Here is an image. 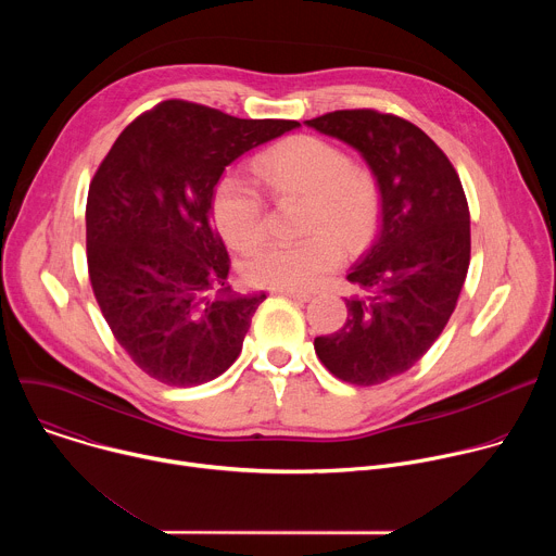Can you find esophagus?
Returning <instances> with one entry per match:
<instances>
[{
    "instance_id": "esophagus-1",
    "label": "esophagus",
    "mask_w": 556,
    "mask_h": 556,
    "mask_svg": "<svg viewBox=\"0 0 556 556\" xmlns=\"http://www.w3.org/2000/svg\"><path fill=\"white\" fill-rule=\"evenodd\" d=\"M273 294H281V296H288L292 301H299V303H307L312 299L309 292H301V290H288V288H273Z\"/></svg>"
}]
</instances>
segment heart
<instances>
[{
	"label": "heart",
	"mask_w": 556,
	"mask_h": 556,
	"mask_svg": "<svg viewBox=\"0 0 556 556\" xmlns=\"http://www.w3.org/2000/svg\"><path fill=\"white\" fill-rule=\"evenodd\" d=\"M257 176L275 191L307 193L305 226L314 230L301 240L260 244L247 255L242 273L255 286L312 290L343 262L339 235L325 227L332 225L345 240H358L374 217V182L367 174L350 167L343 149L316 136L288 138L264 151L257 161ZM211 208L219 232L230 244L249 247L262 237L264 198L240 172H226L217 180Z\"/></svg>",
	"instance_id": "obj_1"
}]
</instances>
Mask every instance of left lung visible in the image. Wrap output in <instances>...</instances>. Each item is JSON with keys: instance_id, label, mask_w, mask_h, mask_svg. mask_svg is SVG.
Returning <instances> with one entry per match:
<instances>
[{"instance_id": "obj_1", "label": "left lung", "mask_w": 556, "mask_h": 556, "mask_svg": "<svg viewBox=\"0 0 556 556\" xmlns=\"http://www.w3.org/2000/svg\"><path fill=\"white\" fill-rule=\"evenodd\" d=\"M307 127L354 147L380 191V224L348 281V321L314 352L341 380L380 384L412 369L448 324L470 262V215L457 172L414 123L339 110Z\"/></svg>"}]
</instances>
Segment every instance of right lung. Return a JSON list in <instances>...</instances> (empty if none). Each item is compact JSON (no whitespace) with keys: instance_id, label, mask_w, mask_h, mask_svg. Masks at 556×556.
Returning <instances> with one entry per match:
<instances>
[{"instance_id":"right-lung-1","label":"right lung","mask_w":556,"mask_h":556,"mask_svg":"<svg viewBox=\"0 0 556 556\" xmlns=\"http://www.w3.org/2000/svg\"><path fill=\"white\" fill-rule=\"evenodd\" d=\"M294 127L165 101L129 123L97 169L86 206L92 290L116 341L151 378L193 387L240 356L266 294L228 286L211 198L232 161Z\"/></svg>"}]
</instances>
